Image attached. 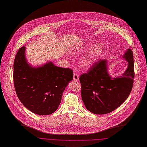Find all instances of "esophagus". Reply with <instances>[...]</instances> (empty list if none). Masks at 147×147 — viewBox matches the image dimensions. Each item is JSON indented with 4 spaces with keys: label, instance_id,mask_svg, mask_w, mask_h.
I'll use <instances>...</instances> for the list:
<instances>
[{
    "label": "esophagus",
    "instance_id": "34e87169",
    "mask_svg": "<svg viewBox=\"0 0 147 147\" xmlns=\"http://www.w3.org/2000/svg\"><path fill=\"white\" fill-rule=\"evenodd\" d=\"M73 80H74V81H76V82H78V80H79V76H78V75L77 74H76V73L74 74V76H73Z\"/></svg>",
    "mask_w": 147,
    "mask_h": 147
}]
</instances>
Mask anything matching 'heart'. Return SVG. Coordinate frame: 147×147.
<instances>
[{
	"mask_svg": "<svg viewBox=\"0 0 147 147\" xmlns=\"http://www.w3.org/2000/svg\"><path fill=\"white\" fill-rule=\"evenodd\" d=\"M102 47L101 43H97L94 46L90 43H76L71 47L70 51L73 55H77L82 52L90 50L88 54L81 60L82 67L88 69L96 62L102 51Z\"/></svg>",
	"mask_w": 147,
	"mask_h": 147,
	"instance_id": "obj_1",
	"label": "heart"
}]
</instances>
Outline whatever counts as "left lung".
Masks as SVG:
<instances>
[{"mask_svg": "<svg viewBox=\"0 0 147 147\" xmlns=\"http://www.w3.org/2000/svg\"><path fill=\"white\" fill-rule=\"evenodd\" d=\"M128 63L121 76L112 77L109 72L108 61L101 60L87 73L80 77L82 98L86 109L95 114H108L117 109L128 98L134 77L133 53L128 49L123 56Z\"/></svg>", "mask_w": 147, "mask_h": 147, "instance_id": "left-lung-1", "label": "left lung"}]
</instances>
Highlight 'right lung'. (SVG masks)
I'll list each match as a JSON object with an SVG mask.
<instances>
[{
  "label": "right lung",
  "mask_w": 147,
  "mask_h": 147,
  "mask_svg": "<svg viewBox=\"0 0 147 147\" xmlns=\"http://www.w3.org/2000/svg\"><path fill=\"white\" fill-rule=\"evenodd\" d=\"M26 47H21L13 65V81L20 102L31 112L41 115L56 111L63 93L73 78V71L59 67L52 61L33 67L26 57Z\"/></svg>",
  "instance_id": "obj_1"
}]
</instances>
